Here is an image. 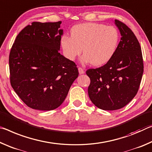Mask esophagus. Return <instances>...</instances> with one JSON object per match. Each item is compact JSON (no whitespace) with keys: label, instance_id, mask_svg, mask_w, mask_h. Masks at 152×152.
Wrapping results in <instances>:
<instances>
[{"label":"esophagus","instance_id":"obj_1","mask_svg":"<svg viewBox=\"0 0 152 152\" xmlns=\"http://www.w3.org/2000/svg\"><path fill=\"white\" fill-rule=\"evenodd\" d=\"M78 70H79V73L80 75H82L84 73V70L82 68H81V67H79V68L78 69Z\"/></svg>","mask_w":152,"mask_h":152}]
</instances>
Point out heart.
I'll return each instance as SVG.
<instances>
[{
  "label": "heart",
  "instance_id": "heart-1",
  "mask_svg": "<svg viewBox=\"0 0 152 152\" xmlns=\"http://www.w3.org/2000/svg\"><path fill=\"white\" fill-rule=\"evenodd\" d=\"M71 35H64L61 40L66 58L74 61L83 49V63L95 66L108 63L113 58L119 39L115 27L96 23L76 25L71 28Z\"/></svg>",
  "mask_w": 152,
  "mask_h": 152
}]
</instances>
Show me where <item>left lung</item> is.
I'll return each instance as SVG.
<instances>
[{"instance_id": "8db88e82", "label": "left lung", "mask_w": 152, "mask_h": 152, "mask_svg": "<svg viewBox=\"0 0 152 152\" xmlns=\"http://www.w3.org/2000/svg\"><path fill=\"white\" fill-rule=\"evenodd\" d=\"M121 41L110 61L97 69H89L88 95L96 106L104 110L123 108L137 93L143 73L140 44L125 23L115 19Z\"/></svg>"}]
</instances>
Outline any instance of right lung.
<instances>
[{
    "instance_id": "right-lung-1",
    "label": "right lung",
    "mask_w": 152,
    "mask_h": 152,
    "mask_svg": "<svg viewBox=\"0 0 152 152\" xmlns=\"http://www.w3.org/2000/svg\"><path fill=\"white\" fill-rule=\"evenodd\" d=\"M61 24L33 22L19 32L10 52L11 85L35 110H52L61 106L79 75L75 63L59 53Z\"/></svg>"
}]
</instances>
